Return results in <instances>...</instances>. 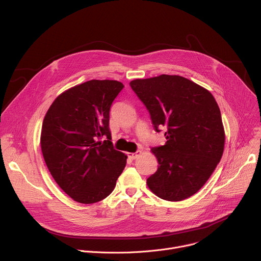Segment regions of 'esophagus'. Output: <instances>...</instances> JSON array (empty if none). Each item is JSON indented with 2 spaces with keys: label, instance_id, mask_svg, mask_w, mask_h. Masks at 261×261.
<instances>
[{
  "label": "esophagus",
  "instance_id": "34e87169",
  "mask_svg": "<svg viewBox=\"0 0 261 261\" xmlns=\"http://www.w3.org/2000/svg\"><path fill=\"white\" fill-rule=\"evenodd\" d=\"M141 154V151H137L136 153H127V155H128V157L130 158V159H132V160H134V159H136L139 155Z\"/></svg>",
  "mask_w": 261,
  "mask_h": 261
}]
</instances>
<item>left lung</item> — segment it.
<instances>
[{
	"instance_id": "1",
	"label": "left lung",
	"mask_w": 261,
	"mask_h": 261,
	"mask_svg": "<svg viewBox=\"0 0 261 261\" xmlns=\"http://www.w3.org/2000/svg\"><path fill=\"white\" fill-rule=\"evenodd\" d=\"M131 89L150 113L164 145L152 148L158 169L146 179L158 197L180 201L194 195L210 178L224 151L220 108L210 91L179 75L134 80Z\"/></svg>"
}]
</instances>
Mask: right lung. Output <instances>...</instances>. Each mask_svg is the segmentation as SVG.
<instances>
[{
  "mask_svg": "<svg viewBox=\"0 0 261 261\" xmlns=\"http://www.w3.org/2000/svg\"><path fill=\"white\" fill-rule=\"evenodd\" d=\"M124 88L118 81L92 80L60 94L44 117L40 144L60 188L85 204L107 197L126 166L127 156L111 142L109 110ZM106 136L103 143L97 139Z\"/></svg>",
  "mask_w": 261,
  "mask_h": 261,
  "instance_id": "right-lung-1",
  "label": "right lung"
}]
</instances>
